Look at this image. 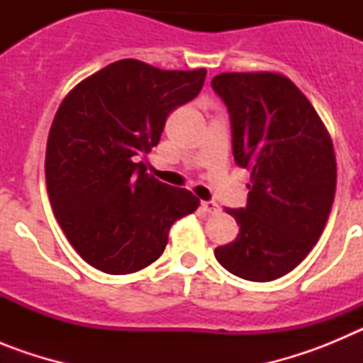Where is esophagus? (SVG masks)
<instances>
[{"label": "esophagus", "instance_id": "34e87169", "mask_svg": "<svg viewBox=\"0 0 363 363\" xmlns=\"http://www.w3.org/2000/svg\"><path fill=\"white\" fill-rule=\"evenodd\" d=\"M201 211H203V213H207V214H214V213H218V211H220V207H218V203L216 201H201Z\"/></svg>", "mask_w": 363, "mask_h": 363}]
</instances>
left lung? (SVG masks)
I'll return each instance as SVG.
<instances>
[{"label":"left lung","mask_w":363,"mask_h":363,"mask_svg":"<svg viewBox=\"0 0 363 363\" xmlns=\"http://www.w3.org/2000/svg\"><path fill=\"white\" fill-rule=\"evenodd\" d=\"M211 85L229 112L234 162L251 171L247 205L225 211L238 236L214 256L234 277L277 280L309 255L331 213V138L309 99L281 74L223 72Z\"/></svg>","instance_id":"left-lung-1"}]
</instances>
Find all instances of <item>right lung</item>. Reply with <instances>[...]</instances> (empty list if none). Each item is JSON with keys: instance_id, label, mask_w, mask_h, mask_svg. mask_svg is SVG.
Returning <instances> with one entry per match:
<instances>
[{"instance_id": "add662e5", "label": "right lung", "mask_w": 363, "mask_h": 363, "mask_svg": "<svg viewBox=\"0 0 363 363\" xmlns=\"http://www.w3.org/2000/svg\"><path fill=\"white\" fill-rule=\"evenodd\" d=\"M207 70L120 60L67 94L47 142L45 178L56 220L86 264L130 274L165 251L169 229L200 205L147 174L167 116L200 94Z\"/></svg>"}]
</instances>
